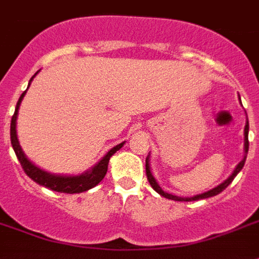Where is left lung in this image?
Here are the masks:
<instances>
[{"mask_svg": "<svg viewBox=\"0 0 259 259\" xmlns=\"http://www.w3.org/2000/svg\"><path fill=\"white\" fill-rule=\"evenodd\" d=\"M239 100H240V96H239ZM244 155H243V159L239 161V164L236 165L234 169V172L231 174L230 177L227 178L224 182H222L219 186L213 187L210 190L205 191V193H201V194H197V195H193V197H178V195H174V194H169V193H165L164 190H161V187L159 186V183L153 177V174L151 171V163H149V155H148L147 160H145V169H147V177H148V181L151 183V186L153 187V190L157 191L159 194L165 197V198H168V200H174V201H198V200H204V198H209V197H214V195L220 194L224 189H227V186L230 185L232 181H234V178L240 172V169L243 168L244 165V161H246V157H247V152H248V119H247V114H246V125H244Z\"/></svg>", "mask_w": 259, "mask_h": 259, "instance_id": "obj_1", "label": "left lung"}]
</instances>
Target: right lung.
Returning <instances> with one entry per match:
<instances>
[{
  "label": "right lung",
  "instance_id": "obj_1",
  "mask_svg": "<svg viewBox=\"0 0 259 259\" xmlns=\"http://www.w3.org/2000/svg\"><path fill=\"white\" fill-rule=\"evenodd\" d=\"M39 70H37L28 82V88L31 85V81L33 80V77L36 76ZM27 88V90H28ZM27 91H24L21 96H20L19 102L16 104L15 114L12 116L11 121V143L12 147H13V151H15L17 159H19L20 164L24 169V172L28 175L33 182H36L37 185L40 186H45L50 190L58 191V193H69V194H74V193H82V191H87L95 187L98 183L102 182V179L106 177V172H107L108 168V161H110V157H111L116 151H119L125 141L121 144H118L114 148H111L110 151L106 153V155L100 159V160L91 167L90 169H87L84 172L78 174V175H64V174H51L49 171H45L40 167H37L29 160L28 157L25 156L24 151L21 149L19 143V138H17V130H16V123H17V115H19V108L20 104H21V100L24 99Z\"/></svg>",
  "mask_w": 259,
  "mask_h": 259
}]
</instances>
